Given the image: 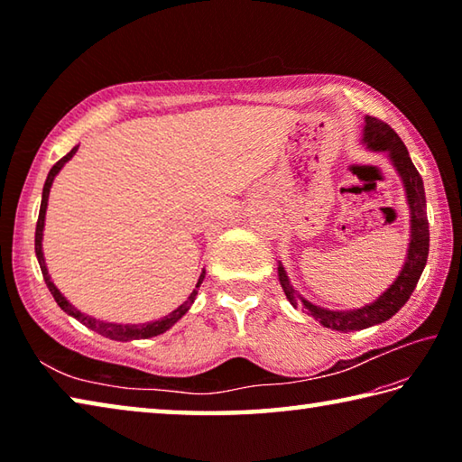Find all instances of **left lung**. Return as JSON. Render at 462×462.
I'll return each instance as SVG.
<instances>
[{
	"label": "left lung",
	"mask_w": 462,
	"mask_h": 462,
	"mask_svg": "<svg viewBox=\"0 0 462 462\" xmlns=\"http://www.w3.org/2000/svg\"><path fill=\"white\" fill-rule=\"evenodd\" d=\"M363 144L373 152H385L389 156L391 165H393L397 175H400L405 189V199H408L410 208V242L400 275H397L393 283H391L377 300L366 303L363 308L328 310L316 306V303L308 301L306 297L297 293V289L287 277L283 264H281V261L277 264L279 283L283 287L287 301L291 303L293 308L306 310L308 314L311 318H316L324 328H330V330L338 332L365 330V328L383 324L387 322L391 316H395L397 311L405 306V301L410 300L413 289H416L421 277V271L426 267L430 250L424 181H421L418 169L413 167L408 148L402 143V138L395 134L393 128H389L385 122H381L377 118H371V116L365 118Z\"/></svg>",
	"instance_id": "8db88e82"
}]
</instances>
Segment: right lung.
<instances>
[{
    "label": "right lung",
    "mask_w": 462,
    "mask_h": 462,
    "mask_svg": "<svg viewBox=\"0 0 462 462\" xmlns=\"http://www.w3.org/2000/svg\"><path fill=\"white\" fill-rule=\"evenodd\" d=\"M79 151V144L71 148V152L62 156V159L49 171V177H46L44 187H42V201H41V212H38V222H36V236H34V250H36V259L38 264H41V271H42V277H44V283L49 287V291L52 293L54 301L59 303V308L65 311V314L73 316L75 319H79L83 326H88L89 330L97 332L101 336H106L109 340H118V342H130V340H143V338H152V336H159L162 332H167L171 326H175L179 319H181L189 308L193 306L195 301V295H198V287L203 283V279H206V269L201 271V275L198 279V283H195V289L187 297V301H183L181 306L177 310L171 311L169 316L161 318V319H154V322H146V324H116V322H104V319H97L93 316L83 314L81 310H77L71 301L67 300L65 295L60 293V289L54 285V281L49 275V269H46V261H44V253H42V236H44V216H46V208H49V193H51V187L54 177L60 173V169L65 167V162H69L75 156V152Z\"/></svg>",
    "instance_id": "obj_1"
}]
</instances>
